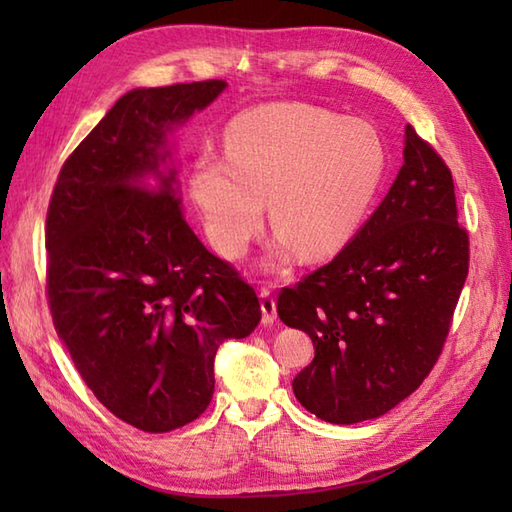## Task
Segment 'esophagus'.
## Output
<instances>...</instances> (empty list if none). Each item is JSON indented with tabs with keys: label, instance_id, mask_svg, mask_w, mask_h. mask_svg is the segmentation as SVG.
Here are the masks:
<instances>
[{
	"label": "esophagus",
	"instance_id": "1",
	"mask_svg": "<svg viewBox=\"0 0 512 512\" xmlns=\"http://www.w3.org/2000/svg\"><path fill=\"white\" fill-rule=\"evenodd\" d=\"M259 303H262V323L273 325L277 321V303L270 288H262L259 292Z\"/></svg>",
	"mask_w": 512,
	"mask_h": 512
}]
</instances>
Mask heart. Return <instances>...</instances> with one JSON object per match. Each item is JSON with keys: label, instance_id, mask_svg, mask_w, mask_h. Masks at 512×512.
Masks as SVG:
<instances>
[{"label": "heart", "instance_id": "heart-1", "mask_svg": "<svg viewBox=\"0 0 512 512\" xmlns=\"http://www.w3.org/2000/svg\"><path fill=\"white\" fill-rule=\"evenodd\" d=\"M385 173V149L363 121L306 103L239 114L224 158L202 151L191 198L217 253L237 259L259 235L268 200L277 228L273 259L286 264L339 253L365 220Z\"/></svg>", "mask_w": 512, "mask_h": 512}]
</instances>
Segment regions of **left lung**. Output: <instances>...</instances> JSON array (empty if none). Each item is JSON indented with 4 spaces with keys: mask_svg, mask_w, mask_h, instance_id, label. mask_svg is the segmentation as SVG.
<instances>
[{
    "mask_svg": "<svg viewBox=\"0 0 512 512\" xmlns=\"http://www.w3.org/2000/svg\"><path fill=\"white\" fill-rule=\"evenodd\" d=\"M402 158L352 242L277 299L279 319L314 343L292 391L332 424L383 416L422 385L469 275L451 169L411 125Z\"/></svg>",
    "mask_w": 512,
    "mask_h": 512,
    "instance_id": "1",
    "label": "left lung"
}]
</instances>
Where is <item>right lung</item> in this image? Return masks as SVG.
Returning a JSON list of instances; mask_svg holds the SVG:
<instances>
[{
  "instance_id": "1",
  "label": "right lung",
  "mask_w": 512,
  "mask_h": 512,
  "mask_svg": "<svg viewBox=\"0 0 512 512\" xmlns=\"http://www.w3.org/2000/svg\"><path fill=\"white\" fill-rule=\"evenodd\" d=\"M226 81L140 88L63 162L46 217L48 306L74 367L116 418L165 433L200 418L226 339L257 328L253 286L182 215L169 134Z\"/></svg>"
}]
</instances>
